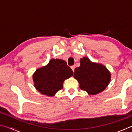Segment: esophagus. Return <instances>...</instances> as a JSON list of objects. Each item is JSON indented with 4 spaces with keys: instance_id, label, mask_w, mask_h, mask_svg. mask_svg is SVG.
Here are the masks:
<instances>
[{
    "instance_id": "34e87169",
    "label": "esophagus",
    "mask_w": 132,
    "mask_h": 132,
    "mask_svg": "<svg viewBox=\"0 0 132 132\" xmlns=\"http://www.w3.org/2000/svg\"><path fill=\"white\" fill-rule=\"evenodd\" d=\"M71 69H72V70H73V71H75V65H73V66H71Z\"/></svg>"
}]
</instances>
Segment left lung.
Returning <instances> with one entry per match:
<instances>
[{
    "label": "left lung",
    "instance_id": "obj_1",
    "mask_svg": "<svg viewBox=\"0 0 132 132\" xmlns=\"http://www.w3.org/2000/svg\"><path fill=\"white\" fill-rule=\"evenodd\" d=\"M73 76L79 81L80 88L90 95L102 92L111 80V73L105 66L94 63L87 57L80 59V66L75 69Z\"/></svg>",
    "mask_w": 132,
    "mask_h": 132
}]
</instances>
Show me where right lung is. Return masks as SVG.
Wrapping results in <instances>:
<instances>
[{
	"mask_svg": "<svg viewBox=\"0 0 132 132\" xmlns=\"http://www.w3.org/2000/svg\"><path fill=\"white\" fill-rule=\"evenodd\" d=\"M73 71L66 61L52 59L45 66L38 69L32 76L34 87L42 94L52 97L63 88V81Z\"/></svg>",
	"mask_w": 132,
	"mask_h": 132,
	"instance_id": "right-lung-1",
	"label": "right lung"
}]
</instances>
